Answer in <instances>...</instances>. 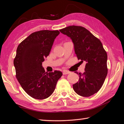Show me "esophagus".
Returning a JSON list of instances; mask_svg holds the SVG:
<instances>
[{"instance_id":"34e87169","label":"esophagus","mask_w":124,"mask_h":124,"mask_svg":"<svg viewBox=\"0 0 124 124\" xmlns=\"http://www.w3.org/2000/svg\"><path fill=\"white\" fill-rule=\"evenodd\" d=\"M63 74V75H65V74H68L69 73H70V72H69V71H67L66 70H63V72H62Z\"/></svg>"}]
</instances>
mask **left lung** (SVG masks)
Wrapping results in <instances>:
<instances>
[{"label": "left lung", "instance_id": "obj_1", "mask_svg": "<svg viewBox=\"0 0 124 124\" xmlns=\"http://www.w3.org/2000/svg\"><path fill=\"white\" fill-rule=\"evenodd\" d=\"M71 39L78 59L86 62L85 72L79 75V80L73 85L78 95L89 97L98 92L108 74L107 54L101 41L85 28L70 26L59 30Z\"/></svg>", "mask_w": 124, "mask_h": 124}]
</instances>
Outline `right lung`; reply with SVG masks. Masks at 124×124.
<instances>
[{"instance_id": "1", "label": "right lung", "mask_w": 124, "mask_h": 124, "mask_svg": "<svg viewBox=\"0 0 124 124\" xmlns=\"http://www.w3.org/2000/svg\"><path fill=\"white\" fill-rule=\"evenodd\" d=\"M60 32L43 30L32 33L18 45L14 59L16 77L22 87L32 98L42 100L54 92L62 73L46 72L42 67Z\"/></svg>"}]
</instances>
